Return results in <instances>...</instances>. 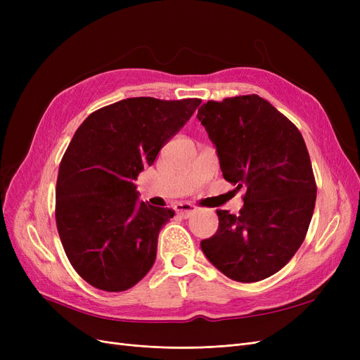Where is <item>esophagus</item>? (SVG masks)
<instances>
[{"mask_svg": "<svg viewBox=\"0 0 360 360\" xmlns=\"http://www.w3.org/2000/svg\"><path fill=\"white\" fill-rule=\"evenodd\" d=\"M174 209H176V213L180 214L181 217H189L198 210V207L191 204V202H179V204H176Z\"/></svg>", "mask_w": 360, "mask_h": 360, "instance_id": "1", "label": "esophagus"}]
</instances>
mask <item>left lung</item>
<instances>
[{"mask_svg":"<svg viewBox=\"0 0 360 360\" xmlns=\"http://www.w3.org/2000/svg\"><path fill=\"white\" fill-rule=\"evenodd\" d=\"M198 120L216 147L222 176L245 188L238 214L216 210L219 226L201 242L225 276L257 282L284 267L304 240L317 198L299 129L257 94L209 101Z\"/></svg>","mask_w":360,"mask_h":360,"instance_id":"left-lung-1","label":"left lung"}]
</instances>
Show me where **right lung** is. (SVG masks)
<instances>
[{
	"label": "right lung",
	"mask_w": 360,
	"mask_h": 360,
	"mask_svg": "<svg viewBox=\"0 0 360 360\" xmlns=\"http://www.w3.org/2000/svg\"><path fill=\"white\" fill-rule=\"evenodd\" d=\"M200 103L130 97L94 111L75 132L58 169L56 221L70 264L90 285L124 291L155 264L174 210L139 202L134 180Z\"/></svg>",
	"instance_id": "obj_1"
}]
</instances>
